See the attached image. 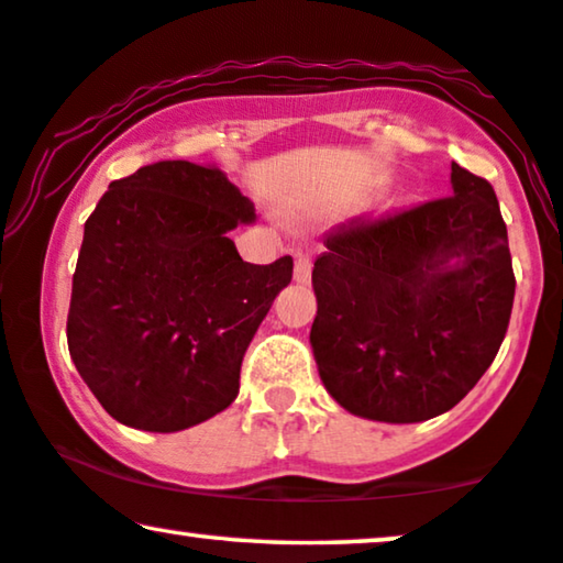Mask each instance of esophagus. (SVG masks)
Masks as SVG:
<instances>
[{"label": "esophagus", "instance_id": "34e87169", "mask_svg": "<svg viewBox=\"0 0 563 563\" xmlns=\"http://www.w3.org/2000/svg\"><path fill=\"white\" fill-rule=\"evenodd\" d=\"M312 276V256L307 251L295 253V279L299 284H307Z\"/></svg>", "mask_w": 563, "mask_h": 563}]
</instances>
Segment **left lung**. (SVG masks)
Here are the masks:
<instances>
[{
  "label": "left lung",
  "instance_id": "8db88e82",
  "mask_svg": "<svg viewBox=\"0 0 563 563\" xmlns=\"http://www.w3.org/2000/svg\"><path fill=\"white\" fill-rule=\"evenodd\" d=\"M451 184V197L343 222L314 261V361L335 402L361 418L449 412L505 341L515 274L497 195L459 164Z\"/></svg>",
  "mask_w": 563,
  "mask_h": 563
}]
</instances>
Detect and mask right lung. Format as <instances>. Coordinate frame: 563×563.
<instances>
[{"mask_svg": "<svg viewBox=\"0 0 563 563\" xmlns=\"http://www.w3.org/2000/svg\"><path fill=\"white\" fill-rule=\"evenodd\" d=\"M256 212L218 166L158 161L110 184L84 225L66 338L122 426L176 433L225 410L291 256L241 258L228 233Z\"/></svg>", "mask_w": 563, "mask_h": 563, "instance_id": "1", "label": "right lung"}]
</instances>
